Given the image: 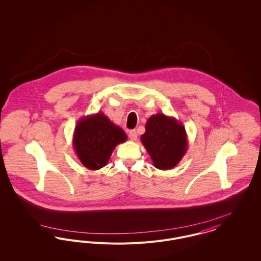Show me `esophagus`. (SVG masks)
<instances>
[{
    "instance_id": "34e87169",
    "label": "esophagus",
    "mask_w": 261,
    "mask_h": 261,
    "mask_svg": "<svg viewBox=\"0 0 261 261\" xmlns=\"http://www.w3.org/2000/svg\"><path fill=\"white\" fill-rule=\"evenodd\" d=\"M129 138H130L132 141H137L138 135H137L135 130H131V131L129 132Z\"/></svg>"
}]
</instances>
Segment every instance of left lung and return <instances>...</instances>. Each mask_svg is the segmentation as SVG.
<instances>
[{"instance_id": "obj_1", "label": "left lung", "mask_w": 261, "mask_h": 261, "mask_svg": "<svg viewBox=\"0 0 261 261\" xmlns=\"http://www.w3.org/2000/svg\"><path fill=\"white\" fill-rule=\"evenodd\" d=\"M141 141L152 161L162 170L175 167L186 153L188 140L184 125L163 113L153 114L146 123Z\"/></svg>"}]
</instances>
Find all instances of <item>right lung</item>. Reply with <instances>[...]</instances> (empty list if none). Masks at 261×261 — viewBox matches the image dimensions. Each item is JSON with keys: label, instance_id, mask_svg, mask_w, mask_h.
Instances as JSON below:
<instances>
[{"label": "right lung", "instance_id": "1", "mask_svg": "<svg viewBox=\"0 0 261 261\" xmlns=\"http://www.w3.org/2000/svg\"><path fill=\"white\" fill-rule=\"evenodd\" d=\"M127 135L102 112L81 118L75 126L73 148L89 170H99L110 161L113 149L124 143Z\"/></svg>", "mask_w": 261, "mask_h": 261}]
</instances>
